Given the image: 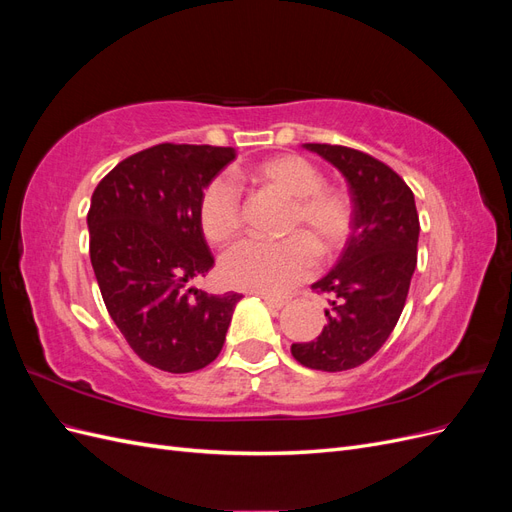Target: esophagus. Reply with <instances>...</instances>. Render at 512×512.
<instances>
[{"label": "esophagus", "instance_id": "esophagus-1", "mask_svg": "<svg viewBox=\"0 0 512 512\" xmlns=\"http://www.w3.org/2000/svg\"><path fill=\"white\" fill-rule=\"evenodd\" d=\"M260 299L265 301L271 309H282V307L288 303V299H282V297H271V294H260Z\"/></svg>", "mask_w": 512, "mask_h": 512}]
</instances>
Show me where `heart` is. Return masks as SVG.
<instances>
[{
  "label": "heart",
  "instance_id": "1",
  "mask_svg": "<svg viewBox=\"0 0 512 512\" xmlns=\"http://www.w3.org/2000/svg\"><path fill=\"white\" fill-rule=\"evenodd\" d=\"M239 177L269 185L292 200L286 230L305 232L320 254L337 252L348 239L352 228L350 200L342 192L324 188V175L309 160L284 153L258 162ZM198 220L211 243L222 245L237 235L241 198L235 179L220 175L207 183L200 194ZM308 240L303 235H290L282 241L245 239L222 258V280L232 288L260 294L286 292L316 269V250Z\"/></svg>",
  "mask_w": 512,
  "mask_h": 512
}]
</instances>
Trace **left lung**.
Returning <instances> with one entry per match:
<instances>
[{
    "label": "left lung",
    "mask_w": 512,
    "mask_h": 512,
    "mask_svg": "<svg viewBox=\"0 0 512 512\" xmlns=\"http://www.w3.org/2000/svg\"><path fill=\"white\" fill-rule=\"evenodd\" d=\"M303 147L346 177L352 228L335 267L312 284V290L331 294L327 324L316 339L292 344L290 352L309 369L346 371L382 348L404 312L421 224L412 190L391 166L342 145Z\"/></svg>",
    "instance_id": "8db88e82"
}]
</instances>
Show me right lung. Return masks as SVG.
<instances>
[{"label": "right lung", "mask_w": 512, "mask_h": 512, "mask_svg": "<svg viewBox=\"0 0 512 512\" xmlns=\"http://www.w3.org/2000/svg\"><path fill=\"white\" fill-rule=\"evenodd\" d=\"M232 147L162 143L119 162L94 190L89 256L104 305L141 359L188 374L218 359L241 294L190 288L213 267L200 194Z\"/></svg>", "instance_id": "obj_1"}]
</instances>
